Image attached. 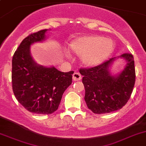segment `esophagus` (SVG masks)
I'll return each instance as SVG.
<instances>
[{
	"label": "esophagus",
	"instance_id": "1",
	"mask_svg": "<svg viewBox=\"0 0 146 146\" xmlns=\"http://www.w3.org/2000/svg\"><path fill=\"white\" fill-rule=\"evenodd\" d=\"M82 79V76L79 73H74L73 74V80L74 81L80 80Z\"/></svg>",
	"mask_w": 146,
	"mask_h": 146
}]
</instances>
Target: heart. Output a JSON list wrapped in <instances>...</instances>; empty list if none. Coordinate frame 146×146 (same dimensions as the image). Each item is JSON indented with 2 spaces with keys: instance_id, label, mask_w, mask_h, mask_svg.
Returning <instances> with one entry per match:
<instances>
[{
  "instance_id": "heart-1",
  "label": "heart",
  "mask_w": 146,
  "mask_h": 146,
  "mask_svg": "<svg viewBox=\"0 0 146 146\" xmlns=\"http://www.w3.org/2000/svg\"><path fill=\"white\" fill-rule=\"evenodd\" d=\"M68 48L73 54L80 56L83 64L93 67L108 58L113 50V43L102 36H84L70 41Z\"/></svg>"
}]
</instances>
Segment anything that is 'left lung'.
Segmentation results:
<instances>
[{
	"mask_svg": "<svg viewBox=\"0 0 146 146\" xmlns=\"http://www.w3.org/2000/svg\"><path fill=\"white\" fill-rule=\"evenodd\" d=\"M120 57L127 61V64L116 76L110 72L115 57L96 66L80 69L85 89L84 100L94 113L100 114L120 110L131 96L136 78L134 57L130 53H124Z\"/></svg>",
	"mask_w": 146,
	"mask_h": 146,
	"instance_id": "1",
	"label": "left lung"
}]
</instances>
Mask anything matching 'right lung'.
I'll use <instances>...</instances> for the list:
<instances>
[{
	"label": "right lung",
	"instance_id": "add662e5",
	"mask_svg": "<svg viewBox=\"0 0 146 146\" xmlns=\"http://www.w3.org/2000/svg\"><path fill=\"white\" fill-rule=\"evenodd\" d=\"M48 29L25 37L12 58V89L19 103L32 113L50 114L58 109L62 95L72 83L74 72L64 73L55 67H44L33 60L30 47L44 41Z\"/></svg>",
	"mask_w": 146,
	"mask_h": 146
}]
</instances>
